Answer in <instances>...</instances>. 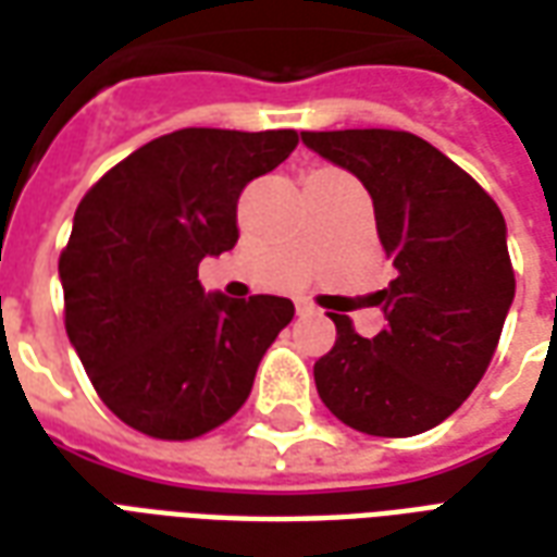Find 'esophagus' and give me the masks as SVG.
<instances>
[{
  "label": "esophagus",
  "instance_id": "1",
  "mask_svg": "<svg viewBox=\"0 0 557 557\" xmlns=\"http://www.w3.org/2000/svg\"><path fill=\"white\" fill-rule=\"evenodd\" d=\"M295 310H298V315H313L315 313V307L310 301H298V307H295Z\"/></svg>",
  "mask_w": 557,
  "mask_h": 557
}]
</instances>
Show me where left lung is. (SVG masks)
<instances>
[{"label": "left lung", "mask_w": 557, "mask_h": 557, "mask_svg": "<svg viewBox=\"0 0 557 557\" xmlns=\"http://www.w3.org/2000/svg\"><path fill=\"white\" fill-rule=\"evenodd\" d=\"M304 146L373 196L375 230L397 268L375 292L387 325L373 339L349 315L313 367L331 414L367 435L406 438L450 418L486 373L516 280L502 208L466 170L406 131H304Z\"/></svg>", "instance_id": "1"}]
</instances>
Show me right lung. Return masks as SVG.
<instances>
[{"instance_id": "add662e5", "label": "right lung", "mask_w": 557, "mask_h": 557, "mask_svg": "<svg viewBox=\"0 0 557 557\" xmlns=\"http://www.w3.org/2000/svg\"><path fill=\"white\" fill-rule=\"evenodd\" d=\"M295 146V131L184 127L127 154L83 196L59 256L67 339L127 426L187 442L250 397L295 304L206 292L199 262L235 247L238 196Z\"/></svg>"}]
</instances>
